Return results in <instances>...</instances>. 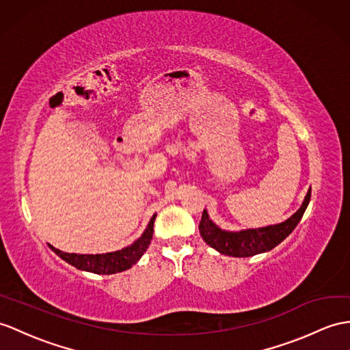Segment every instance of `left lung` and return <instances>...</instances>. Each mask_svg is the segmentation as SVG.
<instances>
[{
  "mask_svg": "<svg viewBox=\"0 0 350 350\" xmlns=\"http://www.w3.org/2000/svg\"><path fill=\"white\" fill-rule=\"evenodd\" d=\"M310 191L312 190L309 189L300 209L285 219L284 223L260 228H246L239 230V232H228V230L219 228L209 218L206 209H203L199 224L200 236L211 248L217 250L219 254L230 255V257H252V255L267 252L278 246L286 236L291 234L297 224L300 223L310 202Z\"/></svg>",
  "mask_w": 350,
  "mask_h": 350,
  "instance_id": "1",
  "label": "left lung"
}]
</instances>
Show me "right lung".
<instances>
[{
  "label": "right lung",
  "instance_id": "obj_1",
  "mask_svg": "<svg viewBox=\"0 0 350 350\" xmlns=\"http://www.w3.org/2000/svg\"><path fill=\"white\" fill-rule=\"evenodd\" d=\"M154 219H156V214L151 217L146 232L142 233V236L138 241H135L132 245L126 246V248H123V250L114 251V252L70 254V252L59 251L52 245H49V246H50V250L55 251L62 260L70 262L71 266L77 267L79 270L90 271V273H96V275L120 273V271L131 269L133 264L138 262V260L142 257L144 252L147 251L148 245L152 239V227H154Z\"/></svg>",
  "mask_w": 350,
  "mask_h": 350
}]
</instances>
